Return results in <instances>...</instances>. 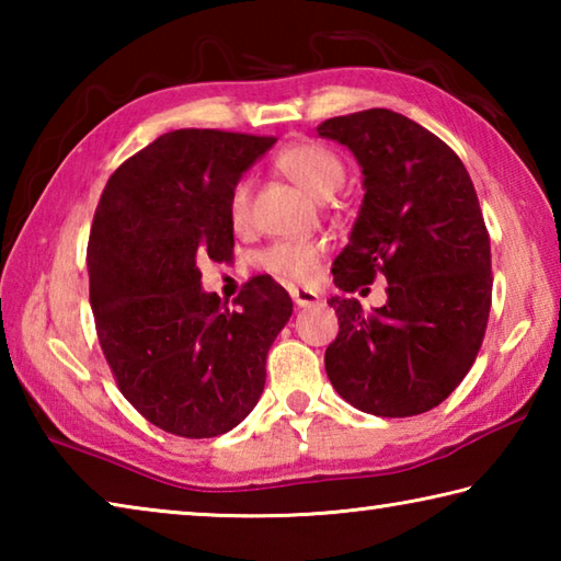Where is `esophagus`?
Here are the masks:
<instances>
[{
    "label": "esophagus",
    "mask_w": 561,
    "mask_h": 561,
    "mask_svg": "<svg viewBox=\"0 0 561 561\" xmlns=\"http://www.w3.org/2000/svg\"><path fill=\"white\" fill-rule=\"evenodd\" d=\"M289 294H291V299H294V304H297L299 309H304V307H314V304L319 301V294H317V291H311V289L291 287V289H289Z\"/></svg>",
    "instance_id": "34e87169"
}]
</instances>
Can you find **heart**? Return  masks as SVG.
Masks as SVG:
<instances>
[{
  "label": "heart",
  "mask_w": 561,
  "mask_h": 561,
  "mask_svg": "<svg viewBox=\"0 0 561 561\" xmlns=\"http://www.w3.org/2000/svg\"><path fill=\"white\" fill-rule=\"evenodd\" d=\"M274 165L282 175L294 180L299 187L319 201H329L344 185L346 168L334 150L321 144H294L274 158ZM230 222L234 230H244L252 220V180L240 178L230 190L227 203ZM327 244L319 240H282L257 254V267L272 274L274 279L287 284H309L319 274L321 257Z\"/></svg>",
  "instance_id": "1"
}]
</instances>
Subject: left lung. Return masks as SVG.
I'll return each mask as SVG.
<instances>
[{
    "label": "left lung",
    "mask_w": 561,
    "mask_h": 561,
    "mask_svg": "<svg viewBox=\"0 0 561 561\" xmlns=\"http://www.w3.org/2000/svg\"><path fill=\"white\" fill-rule=\"evenodd\" d=\"M317 130L354 153L366 190L334 284L388 282L371 314L358 299H329L339 336L327 376L364 413H425L458 388L488 329L490 237L472 180L438 136L396 111L348 113Z\"/></svg>",
    "instance_id": "left-lung-1"
}]
</instances>
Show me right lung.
<instances>
[{"mask_svg":"<svg viewBox=\"0 0 561 561\" xmlns=\"http://www.w3.org/2000/svg\"><path fill=\"white\" fill-rule=\"evenodd\" d=\"M274 144L165 133L108 178L93 215L89 291L103 356L126 401L180 438H215L250 415L267 351L291 317L272 277L247 282L227 309L197 267L232 254L230 190Z\"/></svg>","mask_w":561,"mask_h":561,"instance_id":"obj_1","label":"right lung"}]
</instances>
